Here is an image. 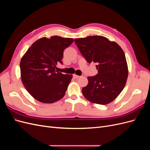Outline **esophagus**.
I'll return each instance as SVG.
<instances>
[{
	"label": "esophagus",
	"instance_id": "34e87169",
	"mask_svg": "<svg viewBox=\"0 0 150 150\" xmlns=\"http://www.w3.org/2000/svg\"><path fill=\"white\" fill-rule=\"evenodd\" d=\"M73 76H74V78H76V79H78V78H81V76H78V75H76V74H74V75H73Z\"/></svg>",
	"mask_w": 150,
	"mask_h": 150
}]
</instances>
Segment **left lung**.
Instances as JSON below:
<instances>
[{
  "instance_id": "left-lung-1",
  "label": "left lung",
  "mask_w": 150,
  "mask_h": 150,
  "mask_svg": "<svg viewBox=\"0 0 150 150\" xmlns=\"http://www.w3.org/2000/svg\"><path fill=\"white\" fill-rule=\"evenodd\" d=\"M80 52L88 63H96L98 73L88 78L82 92L89 101L107 104L125 88L128 75L125 53L118 44L101 35L74 39Z\"/></svg>"
}]
</instances>
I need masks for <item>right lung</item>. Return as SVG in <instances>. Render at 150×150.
<instances>
[{"instance_id":"right-lung-1","label":"right lung","mask_w":150,"mask_h":150,"mask_svg":"<svg viewBox=\"0 0 150 150\" xmlns=\"http://www.w3.org/2000/svg\"><path fill=\"white\" fill-rule=\"evenodd\" d=\"M73 41V39L56 35L43 38L32 44L21 59L22 83L38 101L52 103L64 97L72 76L55 69L58 62L62 64L64 49Z\"/></svg>"}]
</instances>
